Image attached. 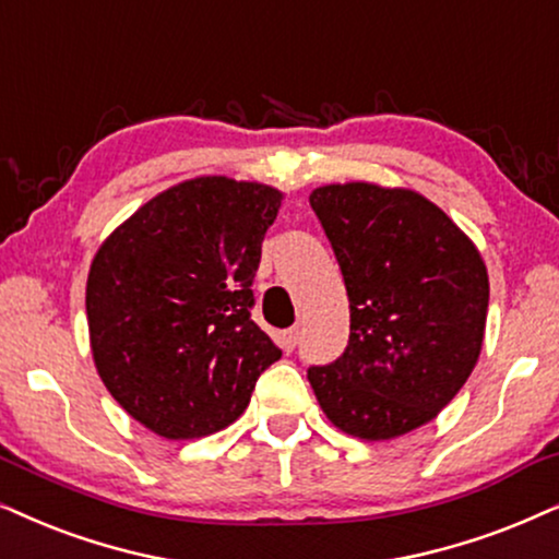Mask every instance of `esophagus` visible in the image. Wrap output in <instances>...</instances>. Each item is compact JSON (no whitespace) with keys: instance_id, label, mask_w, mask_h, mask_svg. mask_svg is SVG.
<instances>
[{"instance_id":"1","label":"esophagus","mask_w":559,"mask_h":559,"mask_svg":"<svg viewBox=\"0 0 559 559\" xmlns=\"http://www.w3.org/2000/svg\"><path fill=\"white\" fill-rule=\"evenodd\" d=\"M297 338H300V333H297V329H289V331H282L280 333V346L285 352H293L297 346Z\"/></svg>"}]
</instances>
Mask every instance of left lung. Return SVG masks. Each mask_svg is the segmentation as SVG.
Segmentation results:
<instances>
[{"label": "left lung", "instance_id": "left-lung-1", "mask_svg": "<svg viewBox=\"0 0 559 559\" xmlns=\"http://www.w3.org/2000/svg\"><path fill=\"white\" fill-rule=\"evenodd\" d=\"M310 207L349 295V344L308 380L329 421L367 441L429 424L483 349L488 270L475 243L418 192L325 185Z\"/></svg>", "mask_w": 559, "mask_h": 559}]
</instances>
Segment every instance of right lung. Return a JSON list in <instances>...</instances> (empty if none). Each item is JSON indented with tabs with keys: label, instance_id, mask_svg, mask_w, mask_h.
Returning <instances> with one entry per match:
<instances>
[{
	"label": "right lung",
	"instance_id": "obj_1",
	"mask_svg": "<svg viewBox=\"0 0 559 559\" xmlns=\"http://www.w3.org/2000/svg\"><path fill=\"white\" fill-rule=\"evenodd\" d=\"M282 192L198 177L138 207L86 280L92 357L110 395L164 439L234 424L282 357L251 321L253 277Z\"/></svg>",
	"mask_w": 559,
	"mask_h": 559
}]
</instances>
